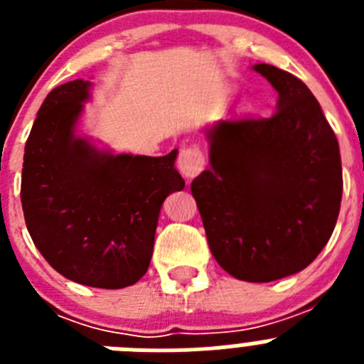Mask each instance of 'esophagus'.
Instances as JSON below:
<instances>
[{
    "instance_id": "esophagus-1",
    "label": "esophagus",
    "mask_w": 364,
    "mask_h": 364,
    "mask_svg": "<svg viewBox=\"0 0 364 364\" xmlns=\"http://www.w3.org/2000/svg\"><path fill=\"white\" fill-rule=\"evenodd\" d=\"M204 153L198 146L182 147L176 159V169L184 178H195L204 169Z\"/></svg>"
}]
</instances>
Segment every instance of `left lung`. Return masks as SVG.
<instances>
[{
	"label": "left lung",
	"mask_w": 364,
	"mask_h": 364,
	"mask_svg": "<svg viewBox=\"0 0 364 364\" xmlns=\"http://www.w3.org/2000/svg\"><path fill=\"white\" fill-rule=\"evenodd\" d=\"M253 69L279 92L269 118L218 122L210 169L191 182L208 244L235 279L269 282L306 268L341 210L339 144L319 102L294 74Z\"/></svg>",
	"instance_id": "obj_1"
}]
</instances>
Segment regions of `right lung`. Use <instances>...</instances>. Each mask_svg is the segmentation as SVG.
<instances>
[{
  "instance_id": "add662e5",
  "label": "right lung",
  "mask_w": 364,
  "mask_h": 364,
  "mask_svg": "<svg viewBox=\"0 0 364 364\" xmlns=\"http://www.w3.org/2000/svg\"><path fill=\"white\" fill-rule=\"evenodd\" d=\"M89 87L67 82L41 104L25 144L21 205L32 242L58 273L118 290L144 277L162 202L186 182L176 149L111 154L76 136Z\"/></svg>"
}]
</instances>
